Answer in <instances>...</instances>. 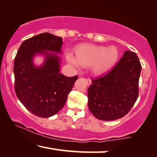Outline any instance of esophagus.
<instances>
[{
    "label": "esophagus",
    "instance_id": "esophagus-1",
    "mask_svg": "<svg viewBox=\"0 0 157 157\" xmlns=\"http://www.w3.org/2000/svg\"><path fill=\"white\" fill-rule=\"evenodd\" d=\"M86 83H87V85H88V86H90L91 83H92V81H91V80H90V78H86Z\"/></svg>",
    "mask_w": 157,
    "mask_h": 157
}]
</instances>
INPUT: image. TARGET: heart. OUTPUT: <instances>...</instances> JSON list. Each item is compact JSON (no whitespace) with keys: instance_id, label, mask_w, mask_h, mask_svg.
Listing matches in <instances>:
<instances>
[{"instance_id":"b5f03b06","label":"heart","mask_w":157,"mask_h":157,"mask_svg":"<svg viewBox=\"0 0 157 157\" xmlns=\"http://www.w3.org/2000/svg\"><path fill=\"white\" fill-rule=\"evenodd\" d=\"M74 57L71 55L67 56V61L73 66H90L95 75L105 74L115 67L119 61L120 53L115 46H104L91 44L81 45L74 50Z\"/></svg>"}]
</instances>
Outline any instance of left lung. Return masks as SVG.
<instances>
[{
	"instance_id": "obj_1",
	"label": "left lung",
	"mask_w": 157,
	"mask_h": 157,
	"mask_svg": "<svg viewBox=\"0 0 157 157\" xmlns=\"http://www.w3.org/2000/svg\"><path fill=\"white\" fill-rule=\"evenodd\" d=\"M142 67L136 52L127 50L105 76L92 80L88 88V108L102 121H114L129 112L138 97Z\"/></svg>"
}]
</instances>
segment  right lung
Here are the masks:
<instances>
[{
  "instance_id": "right-lung-1",
  "label": "right lung",
  "mask_w": 157,
  "mask_h": 157,
  "mask_svg": "<svg viewBox=\"0 0 157 157\" xmlns=\"http://www.w3.org/2000/svg\"><path fill=\"white\" fill-rule=\"evenodd\" d=\"M62 44L61 37L40 33L21 43L14 58L17 97L30 112L39 117H50L62 109L78 78L59 73L61 58L56 53L62 54ZM37 54L45 57L38 67L33 63Z\"/></svg>"
}]
</instances>
